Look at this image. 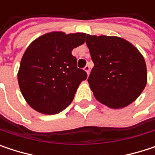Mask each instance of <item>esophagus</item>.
Segmentation results:
<instances>
[{"label": "esophagus", "instance_id": "1", "mask_svg": "<svg viewBox=\"0 0 155 155\" xmlns=\"http://www.w3.org/2000/svg\"><path fill=\"white\" fill-rule=\"evenodd\" d=\"M84 71L87 73V74H90V72H91V67H90V65H89V64H87V65L84 67Z\"/></svg>", "mask_w": 155, "mask_h": 155}]
</instances>
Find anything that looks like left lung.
<instances>
[{
	"label": "left lung",
	"mask_w": 155,
	"mask_h": 155,
	"mask_svg": "<svg viewBox=\"0 0 155 155\" xmlns=\"http://www.w3.org/2000/svg\"><path fill=\"white\" fill-rule=\"evenodd\" d=\"M93 68L88 82L94 97L111 108L135 101L147 82L145 61L138 49L118 37L86 36Z\"/></svg>",
	"instance_id": "obj_1"
}]
</instances>
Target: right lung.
Segmentation results:
<instances>
[{
  "label": "right lung",
  "instance_id": "add662e5",
  "mask_svg": "<svg viewBox=\"0 0 155 155\" xmlns=\"http://www.w3.org/2000/svg\"><path fill=\"white\" fill-rule=\"evenodd\" d=\"M85 36V33L50 32L35 39L26 49L18 81L31 108L52 115L71 104L80 83L87 78L72 54L74 48L84 43Z\"/></svg>",
  "mask_w": 155,
  "mask_h": 155
}]
</instances>
